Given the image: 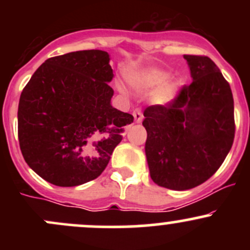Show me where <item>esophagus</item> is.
Segmentation results:
<instances>
[{"label": "esophagus", "mask_w": 250, "mask_h": 250, "mask_svg": "<svg viewBox=\"0 0 250 250\" xmlns=\"http://www.w3.org/2000/svg\"><path fill=\"white\" fill-rule=\"evenodd\" d=\"M133 116H134V121L137 123H140L141 121H143V110L140 109V107H138V109L134 110V112H133Z\"/></svg>", "instance_id": "34e87169"}]
</instances>
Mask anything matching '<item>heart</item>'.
<instances>
[{"instance_id": "obj_1", "label": "heart", "mask_w": 250, "mask_h": 250, "mask_svg": "<svg viewBox=\"0 0 250 250\" xmlns=\"http://www.w3.org/2000/svg\"><path fill=\"white\" fill-rule=\"evenodd\" d=\"M163 76L161 74H155L152 76V78H153V81H158V80H161V78H162Z\"/></svg>"}]
</instances>
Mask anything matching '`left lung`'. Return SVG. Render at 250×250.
<instances>
[{
    "instance_id": "8db88e82",
    "label": "left lung",
    "mask_w": 250,
    "mask_h": 250,
    "mask_svg": "<svg viewBox=\"0 0 250 250\" xmlns=\"http://www.w3.org/2000/svg\"><path fill=\"white\" fill-rule=\"evenodd\" d=\"M192 82L167 105L144 111L145 153L153 183L190 190L225 161L234 139L233 97L219 67L206 55H184Z\"/></svg>"
}]
</instances>
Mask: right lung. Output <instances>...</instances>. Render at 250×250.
I'll use <instances>...</instances> for the list:
<instances>
[{
  "instance_id": "1",
  "label": "right lung",
  "mask_w": 250,
  "mask_h": 250,
  "mask_svg": "<svg viewBox=\"0 0 250 250\" xmlns=\"http://www.w3.org/2000/svg\"><path fill=\"white\" fill-rule=\"evenodd\" d=\"M107 52L78 50L47 59L22 89L18 138L25 162L57 186L94 180L134 120L111 105Z\"/></svg>"
}]
</instances>
